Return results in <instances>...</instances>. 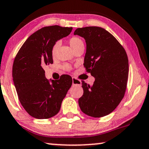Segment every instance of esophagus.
Wrapping results in <instances>:
<instances>
[{"label": "esophagus", "mask_w": 149, "mask_h": 149, "mask_svg": "<svg viewBox=\"0 0 149 149\" xmlns=\"http://www.w3.org/2000/svg\"><path fill=\"white\" fill-rule=\"evenodd\" d=\"M72 84L73 85H80L81 82L80 80L76 79V78H72Z\"/></svg>", "instance_id": "obj_1"}]
</instances>
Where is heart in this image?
Listing matches in <instances>:
<instances>
[{
    "instance_id": "b5f03b06",
    "label": "heart",
    "mask_w": 149,
    "mask_h": 149,
    "mask_svg": "<svg viewBox=\"0 0 149 149\" xmlns=\"http://www.w3.org/2000/svg\"><path fill=\"white\" fill-rule=\"evenodd\" d=\"M69 43L70 45V47H71V48L72 49L74 52H75L77 49H79V47H81V46L84 45V43L81 39L79 37H76V36L70 38L69 40ZM59 45H60L59 41H56L54 44L53 45L52 48V55L53 57H55L56 55L57 49L58 47V46H59ZM63 68L67 70H70L72 69L71 66H70L68 64H65L63 65Z\"/></svg>"
}]
</instances>
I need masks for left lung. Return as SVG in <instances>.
I'll list each match as a JSON object with an SVG mask.
<instances>
[{
	"mask_svg": "<svg viewBox=\"0 0 149 149\" xmlns=\"http://www.w3.org/2000/svg\"><path fill=\"white\" fill-rule=\"evenodd\" d=\"M74 34L86 41L84 67L95 78L92 86L82 82L84 93L79 99L80 108L93 118L106 116L125 93L129 73L126 52L112 34L100 27L77 28Z\"/></svg>",
	"mask_w": 149,
	"mask_h": 149,
	"instance_id": "1",
	"label": "left lung"
}]
</instances>
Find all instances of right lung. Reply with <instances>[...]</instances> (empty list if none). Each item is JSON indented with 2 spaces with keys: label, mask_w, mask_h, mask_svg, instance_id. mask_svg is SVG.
Here are the masks:
<instances>
[{
  "label": "right lung",
  "mask_w": 149,
  "mask_h": 149,
  "mask_svg": "<svg viewBox=\"0 0 149 149\" xmlns=\"http://www.w3.org/2000/svg\"><path fill=\"white\" fill-rule=\"evenodd\" d=\"M72 28L44 27L29 37L14 58L13 77L19 100L29 115L48 119L58 113L72 78L63 74L59 80H47L45 66L53 64L52 48L60 39L69 36Z\"/></svg>",
  "instance_id": "1"
}]
</instances>
